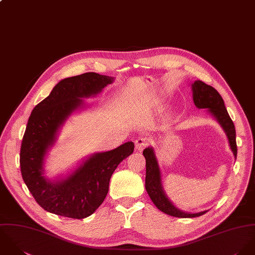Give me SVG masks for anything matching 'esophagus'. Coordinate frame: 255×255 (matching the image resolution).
Returning a JSON list of instances; mask_svg holds the SVG:
<instances>
[{
  "mask_svg": "<svg viewBox=\"0 0 255 255\" xmlns=\"http://www.w3.org/2000/svg\"><path fill=\"white\" fill-rule=\"evenodd\" d=\"M149 139L144 137V136H141V137H138L135 141V149L139 152L143 151L146 147L149 146Z\"/></svg>",
  "mask_w": 255,
  "mask_h": 255,
  "instance_id": "1",
  "label": "esophagus"
}]
</instances>
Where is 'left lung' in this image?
I'll list each match as a JSON object with an SVG mask.
<instances>
[{"label":"left lung","instance_id":"1","mask_svg":"<svg viewBox=\"0 0 255 255\" xmlns=\"http://www.w3.org/2000/svg\"><path fill=\"white\" fill-rule=\"evenodd\" d=\"M193 90V102L198 108H208L209 111L216 117L219 123L222 125L229 138L230 146L237 157L238 147L236 141V128L233 120L231 119L227 108L225 106L224 100L221 95L211 86L206 85L201 81H196L192 85ZM143 154L146 158V190L152 199L155 207L162 213L176 217V218H195L202 216L207 211L200 213L190 214L185 213L177 208H175L171 202L167 199L163 193L161 183H160V172L157 165V161L153 154L152 148H147L144 150Z\"/></svg>","mask_w":255,"mask_h":255}]
</instances>
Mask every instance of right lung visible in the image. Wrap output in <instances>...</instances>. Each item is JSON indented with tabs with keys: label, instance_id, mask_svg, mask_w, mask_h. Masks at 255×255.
Here are the masks:
<instances>
[{
	"label": "right lung",
	"instance_id": "add662e5",
	"mask_svg": "<svg viewBox=\"0 0 255 255\" xmlns=\"http://www.w3.org/2000/svg\"><path fill=\"white\" fill-rule=\"evenodd\" d=\"M112 77L85 73L59 82L50 95L32 110L20 147V171L29 192L40 207L72 219L91 216L107 195L109 180L118 164L134 151V143L96 153L68 178L52 183L43 176L42 164L60 125L83 101L102 92Z\"/></svg>",
	"mask_w": 255,
	"mask_h": 255
}]
</instances>
